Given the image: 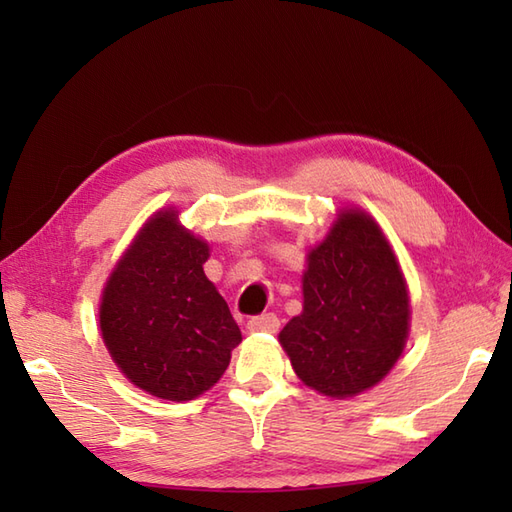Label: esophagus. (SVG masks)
I'll list each match as a JSON object with an SVG mask.
<instances>
[{
    "label": "esophagus",
    "instance_id": "1",
    "mask_svg": "<svg viewBox=\"0 0 512 512\" xmlns=\"http://www.w3.org/2000/svg\"><path fill=\"white\" fill-rule=\"evenodd\" d=\"M246 328L250 332H270V334H275L279 330V319H277L275 312H264V314H257V317L250 319Z\"/></svg>",
    "mask_w": 512,
    "mask_h": 512
}]
</instances>
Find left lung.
Wrapping results in <instances>:
<instances>
[{
	"instance_id": "8db88e82",
	"label": "left lung",
	"mask_w": 512,
	"mask_h": 512,
	"mask_svg": "<svg viewBox=\"0 0 512 512\" xmlns=\"http://www.w3.org/2000/svg\"><path fill=\"white\" fill-rule=\"evenodd\" d=\"M407 332L409 297L387 239L363 211H343L308 255L303 312L279 332L292 367L325 396H356L394 367Z\"/></svg>"
}]
</instances>
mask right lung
Here are the masks:
<instances>
[{
	"label": "right lung",
	"instance_id": "obj_1",
	"mask_svg": "<svg viewBox=\"0 0 512 512\" xmlns=\"http://www.w3.org/2000/svg\"><path fill=\"white\" fill-rule=\"evenodd\" d=\"M209 246L160 211L107 281L101 332L114 363L140 389L193 400L213 387L242 341L226 301L204 275Z\"/></svg>",
	"mask_w": 512,
	"mask_h": 512
}]
</instances>
